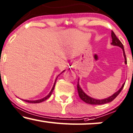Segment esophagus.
<instances>
[{
  "label": "esophagus",
  "instance_id": "1",
  "mask_svg": "<svg viewBox=\"0 0 133 133\" xmlns=\"http://www.w3.org/2000/svg\"><path fill=\"white\" fill-rule=\"evenodd\" d=\"M71 68H74V63H72V64H71Z\"/></svg>",
  "mask_w": 133,
  "mask_h": 133
}]
</instances>
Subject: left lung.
I'll list each match as a JSON object with an SVG mask.
<instances>
[{
	"label": "left lung",
	"mask_w": 133,
	"mask_h": 133,
	"mask_svg": "<svg viewBox=\"0 0 133 133\" xmlns=\"http://www.w3.org/2000/svg\"><path fill=\"white\" fill-rule=\"evenodd\" d=\"M111 37H112V42H111V44H112L113 45H117V46L120 47L121 48H122L123 51V54H124V59H125V64H127V60H126V54H125V52H124V46H123V44L121 43V42L117 39V37H116V36L115 35V34L114 33V32L111 31ZM125 84V83H124L122 86L121 88H120V89L118 91H117L116 92H115L113 95H112L110 97H108V98L104 99H101V100H98V99H93L92 97H89L88 95H86L84 92H83V91L81 89V87L79 86V82H77V91H78V94H79V96L81 99L85 103L89 104H95V105H99V104H106V103H110V102L113 101L116 97H117V96L119 95L121 91H122L123 89V87H124Z\"/></svg>",
	"instance_id": "8db88e82"
}]
</instances>
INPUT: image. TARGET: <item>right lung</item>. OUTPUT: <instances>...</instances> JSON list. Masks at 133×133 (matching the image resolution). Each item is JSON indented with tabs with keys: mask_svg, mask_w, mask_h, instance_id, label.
<instances>
[{
	"mask_svg": "<svg viewBox=\"0 0 133 133\" xmlns=\"http://www.w3.org/2000/svg\"><path fill=\"white\" fill-rule=\"evenodd\" d=\"M64 71H63V72H64ZM57 77H58V76H57ZM57 78H56V81H55L54 84V86H53V87H52V90H51V92H50L49 94L48 95H47V96H46V97H44L43 99H41L37 100V101H29V100H24V101L27 102V103H41V102H43V101H44L47 100V99H48L49 97L50 96H51L52 93L53 91H54V87H55V84H56V80H57Z\"/></svg>",
	"mask_w": 133,
	"mask_h": 133,
	"instance_id": "obj_1",
	"label": "right lung"
}]
</instances>
